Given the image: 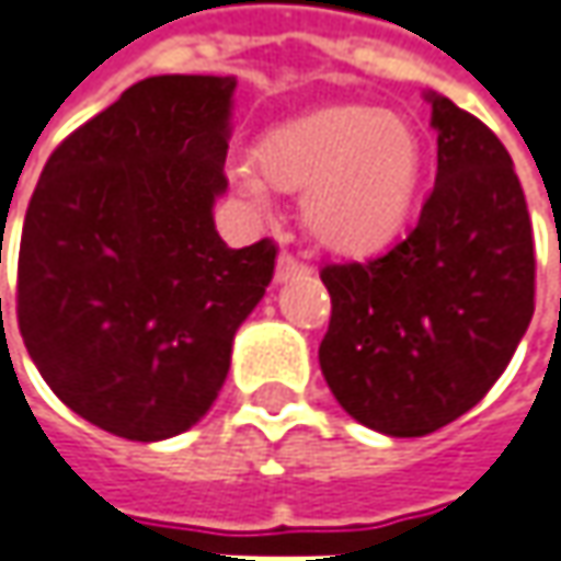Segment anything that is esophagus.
I'll use <instances>...</instances> for the list:
<instances>
[{"label": "esophagus", "instance_id": "34e87169", "mask_svg": "<svg viewBox=\"0 0 561 561\" xmlns=\"http://www.w3.org/2000/svg\"><path fill=\"white\" fill-rule=\"evenodd\" d=\"M310 273V266H307L301 256L288 254V251H282L279 263H276V282H288V279H298V276H307Z\"/></svg>", "mask_w": 561, "mask_h": 561}]
</instances>
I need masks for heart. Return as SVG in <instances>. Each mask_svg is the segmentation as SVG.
I'll return each instance as SVG.
<instances>
[{
  "label": "heart",
  "mask_w": 561,
  "mask_h": 561,
  "mask_svg": "<svg viewBox=\"0 0 561 561\" xmlns=\"http://www.w3.org/2000/svg\"><path fill=\"white\" fill-rule=\"evenodd\" d=\"M260 172L285 191H307L310 232L327 248L367 254L402 232L421 182V144L396 112L327 106L256 144ZM248 197L263 194L254 169H234Z\"/></svg>",
  "instance_id": "heart-1"
}]
</instances>
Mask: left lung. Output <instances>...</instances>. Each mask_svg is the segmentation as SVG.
<instances>
[{"label": "left lung", "instance_id": "8db88e82", "mask_svg": "<svg viewBox=\"0 0 561 561\" xmlns=\"http://www.w3.org/2000/svg\"><path fill=\"white\" fill-rule=\"evenodd\" d=\"M436 184L374 260L327 263V374L360 424L424 433L493 386L534 313V232L502 140L433 96Z\"/></svg>", "mask_w": 561, "mask_h": 561}]
</instances>
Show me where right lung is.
<instances>
[{
  "instance_id": "1",
  "label": "right lung",
  "mask_w": 561,
  "mask_h": 561,
  "mask_svg": "<svg viewBox=\"0 0 561 561\" xmlns=\"http://www.w3.org/2000/svg\"><path fill=\"white\" fill-rule=\"evenodd\" d=\"M232 90L209 75L137 81L61 140L27 204L21 327L61 402L110 433L194 424L273 279V238L232 251L213 226Z\"/></svg>"
}]
</instances>
